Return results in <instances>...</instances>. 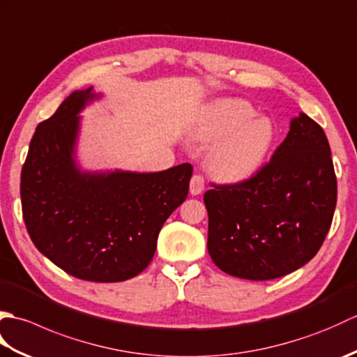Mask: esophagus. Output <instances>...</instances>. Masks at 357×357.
Instances as JSON below:
<instances>
[{"instance_id": "1", "label": "esophagus", "mask_w": 357, "mask_h": 357, "mask_svg": "<svg viewBox=\"0 0 357 357\" xmlns=\"http://www.w3.org/2000/svg\"><path fill=\"white\" fill-rule=\"evenodd\" d=\"M204 188H206V181L201 174H193V178L190 179V193L193 196H198L204 192Z\"/></svg>"}]
</instances>
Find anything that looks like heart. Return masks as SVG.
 I'll return each instance as SVG.
<instances>
[{
    "label": "heart",
    "mask_w": 357,
    "mask_h": 357,
    "mask_svg": "<svg viewBox=\"0 0 357 357\" xmlns=\"http://www.w3.org/2000/svg\"><path fill=\"white\" fill-rule=\"evenodd\" d=\"M199 142H214L207 169L219 181L238 183L259 170L275 139V128L242 100H219L201 113L192 130Z\"/></svg>",
    "instance_id": "b5f03b06"
}]
</instances>
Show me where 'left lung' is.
<instances>
[{
    "mask_svg": "<svg viewBox=\"0 0 357 357\" xmlns=\"http://www.w3.org/2000/svg\"><path fill=\"white\" fill-rule=\"evenodd\" d=\"M337 183L322 127L299 113L270 162L238 184L204 195L210 257L222 271L268 280L319 252L335 215Z\"/></svg>",
    "mask_w": 357,
    "mask_h": 357,
    "instance_id": "1",
    "label": "left lung"
}]
</instances>
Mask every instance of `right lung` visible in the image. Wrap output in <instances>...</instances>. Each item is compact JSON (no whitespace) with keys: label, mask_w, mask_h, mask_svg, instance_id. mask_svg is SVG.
Segmentation results:
<instances>
[{"label":"right lung","mask_w":357,"mask_h":357,"mask_svg":"<svg viewBox=\"0 0 357 357\" xmlns=\"http://www.w3.org/2000/svg\"><path fill=\"white\" fill-rule=\"evenodd\" d=\"M95 98L92 87L75 90L38 124L21 170L22 218L35 247L66 273L121 282L150 264L159 230L187 198L193 167L81 172L78 113Z\"/></svg>","instance_id":"right-lung-1"}]
</instances>
